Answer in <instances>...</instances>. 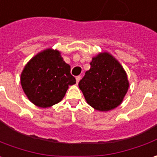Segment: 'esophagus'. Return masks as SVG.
Instances as JSON below:
<instances>
[{"mask_svg":"<svg viewBox=\"0 0 157 157\" xmlns=\"http://www.w3.org/2000/svg\"><path fill=\"white\" fill-rule=\"evenodd\" d=\"M80 79H81V76H77V77H76L77 84H78V82L80 81Z\"/></svg>","mask_w":157,"mask_h":157,"instance_id":"esophagus-1","label":"esophagus"}]
</instances>
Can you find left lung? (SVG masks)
Wrapping results in <instances>:
<instances>
[{
    "label": "left lung",
    "mask_w": 157,
    "mask_h": 157,
    "mask_svg": "<svg viewBox=\"0 0 157 157\" xmlns=\"http://www.w3.org/2000/svg\"><path fill=\"white\" fill-rule=\"evenodd\" d=\"M85 100L96 110L107 112L117 108L129 87L126 71L108 52L94 56L90 70L78 83Z\"/></svg>",
    "instance_id": "1"
}]
</instances>
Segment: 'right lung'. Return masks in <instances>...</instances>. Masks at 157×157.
Returning <instances> with one entry per match:
<instances>
[{"instance_id":"add662e5","label":"right lung","mask_w":157,"mask_h":157,"mask_svg":"<svg viewBox=\"0 0 157 157\" xmlns=\"http://www.w3.org/2000/svg\"><path fill=\"white\" fill-rule=\"evenodd\" d=\"M57 49L47 48L27 62L21 72L20 83L28 99L40 108H49L60 102L70 85L76 84Z\"/></svg>"}]
</instances>
